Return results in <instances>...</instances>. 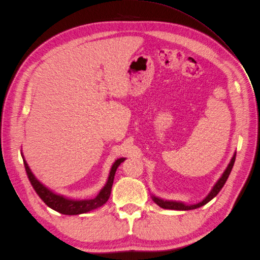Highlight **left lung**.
<instances>
[{"instance_id": "left-lung-1", "label": "left lung", "mask_w": 260, "mask_h": 260, "mask_svg": "<svg viewBox=\"0 0 260 260\" xmlns=\"http://www.w3.org/2000/svg\"><path fill=\"white\" fill-rule=\"evenodd\" d=\"M235 157H236V153L234 154V156L232 157L230 164H229L228 168L225 169V171L223 172L222 176L219 178V180L216 182V185L213 187L212 191L209 193V195L205 198V200L201 203H198L196 205H191V206H187L185 204L182 203H178V202H170V201H162L160 200V198H157L155 196H152V198H153V201L156 205H158L160 208L162 209H170V210H178V211H186V210H192V209H196V208H200L206 204H208L211 200H213L218 193L219 191L222 189V187L224 186L225 181L229 177V175H230L231 171H232V168L234 166V162H235Z\"/></svg>"}]
</instances>
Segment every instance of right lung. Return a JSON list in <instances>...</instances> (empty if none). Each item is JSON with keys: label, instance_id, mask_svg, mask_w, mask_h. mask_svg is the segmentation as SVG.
<instances>
[{"label": "right lung", "instance_id": "right-lung-1", "mask_svg": "<svg viewBox=\"0 0 260 260\" xmlns=\"http://www.w3.org/2000/svg\"><path fill=\"white\" fill-rule=\"evenodd\" d=\"M23 160H24V166H25L27 176L30 182H31V186L34 187L37 194L40 196L41 200L46 205H47L49 208L53 209L54 211L62 213V214H65V215H79L102 207L107 203V201L109 200L116 169L117 167L125 160V158H118L117 160H115V162L111 168L108 180H107V184L105 185V187L101 190V192L98 194L95 198H93V200H86V201H72V200H68V198L64 196H60L51 192L49 189L43 186L41 182L35 177L31 170L29 169L26 160L24 159V156H23Z\"/></svg>", "mask_w": 260, "mask_h": 260}]
</instances>
